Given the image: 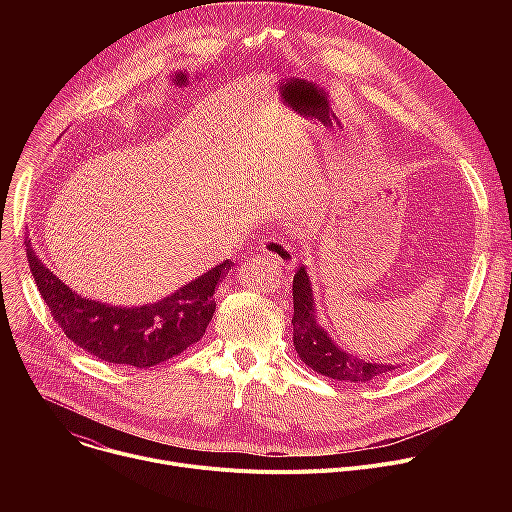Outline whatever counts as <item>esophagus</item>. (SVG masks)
Masks as SVG:
<instances>
[{
	"instance_id": "esophagus-1",
	"label": "esophagus",
	"mask_w": 512,
	"mask_h": 512,
	"mask_svg": "<svg viewBox=\"0 0 512 512\" xmlns=\"http://www.w3.org/2000/svg\"><path fill=\"white\" fill-rule=\"evenodd\" d=\"M259 251H263L271 261H275L277 265H283L285 269H291L298 263V253L289 241L283 239H271L265 237L259 243Z\"/></svg>"
}]
</instances>
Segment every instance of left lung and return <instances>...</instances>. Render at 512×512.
Here are the masks:
<instances>
[{"instance_id": "1", "label": "left lung", "mask_w": 512, "mask_h": 512, "mask_svg": "<svg viewBox=\"0 0 512 512\" xmlns=\"http://www.w3.org/2000/svg\"><path fill=\"white\" fill-rule=\"evenodd\" d=\"M294 346L300 358L316 373L346 381V383H369L379 375L393 373L401 364H383L352 356L342 350L328 332L318 324L316 300L306 265L294 275Z\"/></svg>"}]
</instances>
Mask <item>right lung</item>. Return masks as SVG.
<instances>
[{
	"instance_id": "1",
	"label": "right lung",
	"mask_w": 512,
	"mask_h": 512,
	"mask_svg": "<svg viewBox=\"0 0 512 512\" xmlns=\"http://www.w3.org/2000/svg\"><path fill=\"white\" fill-rule=\"evenodd\" d=\"M30 271L66 338L89 354L127 367L150 369L198 342L216 310L214 289L233 261H223L156 304L121 308L79 296L26 245Z\"/></svg>"
}]
</instances>
